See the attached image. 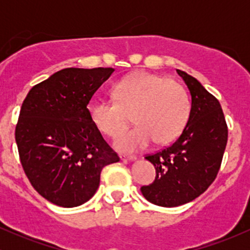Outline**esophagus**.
Instances as JSON below:
<instances>
[{
  "label": "esophagus",
  "instance_id": "obj_1",
  "mask_svg": "<svg viewBox=\"0 0 250 250\" xmlns=\"http://www.w3.org/2000/svg\"><path fill=\"white\" fill-rule=\"evenodd\" d=\"M120 159H121L122 161H134V160H136L137 157L135 156V155H121Z\"/></svg>",
  "mask_w": 250,
  "mask_h": 250
}]
</instances>
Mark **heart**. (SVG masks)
Here are the masks:
<instances>
[{"label":"heart","instance_id":"1","mask_svg":"<svg viewBox=\"0 0 250 250\" xmlns=\"http://www.w3.org/2000/svg\"><path fill=\"white\" fill-rule=\"evenodd\" d=\"M115 102L94 100L88 114L100 133L109 137L128 125L130 116L135 127L115 140V147L122 151L146 149L170 142L185 125L189 111L186 90L177 82L149 73H139L117 83L113 89Z\"/></svg>","mask_w":250,"mask_h":250}]
</instances>
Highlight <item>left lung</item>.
I'll use <instances>...</instances> for the list:
<instances>
[{
	"instance_id": "left-lung-1",
	"label": "left lung",
	"mask_w": 250,
	"mask_h": 250,
	"mask_svg": "<svg viewBox=\"0 0 250 250\" xmlns=\"http://www.w3.org/2000/svg\"><path fill=\"white\" fill-rule=\"evenodd\" d=\"M189 89L191 108L182 134L173 145L147 155L156 169L151 185L141 187L149 202L177 207L199 197L216 177L228 140L220 102L186 71L177 69Z\"/></svg>"
}]
</instances>
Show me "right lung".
Instances as JSON below:
<instances>
[{"instance_id": "obj_1", "label": "right lung", "mask_w": 250, "mask_h": 250, "mask_svg": "<svg viewBox=\"0 0 250 250\" xmlns=\"http://www.w3.org/2000/svg\"><path fill=\"white\" fill-rule=\"evenodd\" d=\"M113 68H65L34 85L22 103L15 140L31 186L64 208L94 196L102 169L119 162L88 114V103Z\"/></svg>"}]
</instances>
